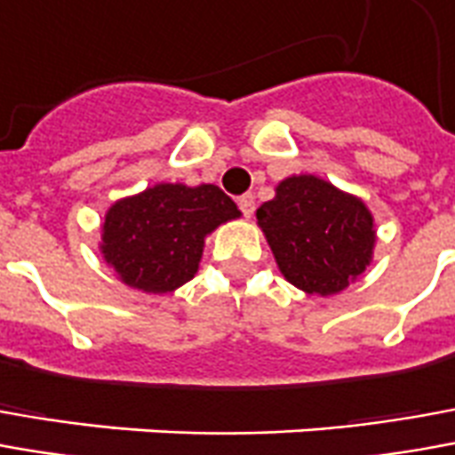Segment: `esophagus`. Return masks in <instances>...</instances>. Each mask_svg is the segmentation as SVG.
<instances>
[{
	"label": "esophagus",
	"instance_id": "obj_1",
	"mask_svg": "<svg viewBox=\"0 0 455 455\" xmlns=\"http://www.w3.org/2000/svg\"><path fill=\"white\" fill-rule=\"evenodd\" d=\"M237 205H240L245 218H252V212H255V197H252V193H245V196L237 200Z\"/></svg>",
	"mask_w": 455,
	"mask_h": 455
}]
</instances>
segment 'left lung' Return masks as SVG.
<instances>
[{
  "label": "left lung",
  "instance_id": "8db88e82",
  "mask_svg": "<svg viewBox=\"0 0 455 455\" xmlns=\"http://www.w3.org/2000/svg\"><path fill=\"white\" fill-rule=\"evenodd\" d=\"M258 225L284 280L329 297L349 287L371 262L377 230L364 200L317 175H292L258 208Z\"/></svg>",
  "mask_w": 455,
  "mask_h": 455
}]
</instances>
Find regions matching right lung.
Wrapping results in <instances>:
<instances>
[{
  "mask_svg": "<svg viewBox=\"0 0 455 455\" xmlns=\"http://www.w3.org/2000/svg\"><path fill=\"white\" fill-rule=\"evenodd\" d=\"M235 218L240 210L218 186L158 183L108 208L101 255L128 287L173 292L196 277L205 237Z\"/></svg>",
  "mask_w": 455,
  "mask_h": 455,
  "instance_id": "obj_1",
  "label": "right lung"
}]
</instances>
